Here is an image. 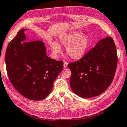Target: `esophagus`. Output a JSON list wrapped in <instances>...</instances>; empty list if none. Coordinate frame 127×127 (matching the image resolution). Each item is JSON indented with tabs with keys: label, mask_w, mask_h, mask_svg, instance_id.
<instances>
[{
	"label": "esophagus",
	"mask_w": 127,
	"mask_h": 127,
	"mask_svg": "<svg viewBox=\"0 0 127 127\" xmlns=\"http://www.w3.org/2000/svg\"><path fill=\"white\" fill-rule=\"evenodd\" d=\"M67 65H68V62H66V61H64V68H65L67 67Z\"/></svg>",
	"instance_id": "1"
}]
</instances>
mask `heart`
<instances>
[{
  "label": "heart",
  "mask_w": 127,
  "mask_h": 127,
  "mask_svg": "<svg viewBox=\"0 0 127 127\" xmlns=\"http://www.w3.org/2000/svg\"><path fill=\"white\" fill-rule=\"evenodd\" d=\"M59 40L62 45L67 47L66 53L71 59L74 60H79L83 57L85 55L90 43V37L88 35H83V33L81 32H72L62 35ZM50 46L55 55L61 52V47L56 41H51Z\"/></svg>",
  "instance_id": "b5f03b06"
}]
</instances>
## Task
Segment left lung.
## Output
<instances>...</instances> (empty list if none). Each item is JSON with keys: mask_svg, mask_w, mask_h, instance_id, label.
Instances as JSON below:
<instances>
[{"mask_svg": "<svg viewBox=\"0 0 127 127\" xmlns=\"http://www.w3.org/2000/svg\"><path fill=\"white\" fill-rule=\"evenodd\" d=\"M117 63L113 39L108 36L100 40L81 59L68 64L71 71L70 84L72 90L83 98L101 94L112 83Z\"/></svg>", "mask_w": 127, "mask_h": 127, "instance_id": "obj_1", "label": "left lung"}]
</instances>
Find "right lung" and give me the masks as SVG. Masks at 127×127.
I'll return each mask as SVG.
<instances>
[{"label":"right lung","mask_w":127,"mask_h":127,"mask_svg":"<svg viewBox=\"0 0 127 127\" xmlns=\"http://www.w3.org/2000/svg\"><path fill=\"white\" fill-rule=\"evenodd\" d=\"M22 29L10 41L5 52L6 71L10 83L19 94L32 100L44 99L64 68L62 61L50 59L41 41L26 42Z\"/></svg>","instance_id":"add662e5"}]
</instances>
